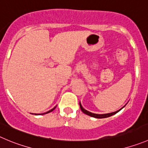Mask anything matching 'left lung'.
<instances>
[{"mask_svg": "<svg viewBox=\"0 0 148 148\" xmlns=\"http://www.w3.org/2000/svg\"><path fill=\"white\" fill-rule=\"evenodd\" d=\"M79 105H80V108H81V110H82V112H84V113L86 114V115H89V116H91V117H94V118H96V119H105V118H108L110 117V116H111V115H115V114L117 113L118 112H119V111L121 110V109H123V108H121V109L119 110L115 111V112H110V113H106V114H96V113H92V112H89V111L86 110L84 109V108L82 107V105H81V102H79Z\"/></svg>", "mask_w": 148, "mask_h": 148, "instance_id": "left-lung-1", "label": "left lung"}]
</instances>
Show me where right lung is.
<instances>
[{
	"mask_svg": "<svg viewBox=\"0 0 148 148\" xmlns=\"http://www.w3.org/2000/svg\"><path fill=\"white\" fill-rule=\"evenodd\" d=\"M56 108V107H54V108H53V109H51V110H50L49 111H48V112H45V113H41V115H44V114H46V113H49V112H51V111H53L54 110V109H55ZM35 115H40V114H36V113H35Z\"/></svg>",
	"mask_w": 148,
	"mask_h": 148,
	"instance_id": "obj_1",
	"label": "right lung"
}]
</instances>
